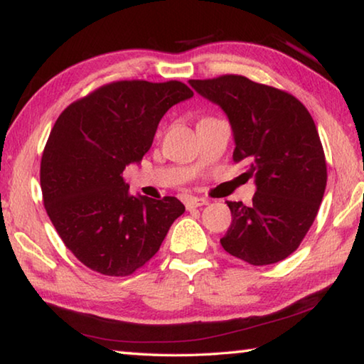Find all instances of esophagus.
Instances as JSON below:
<instances>
[{"label":"esophagus","instance_id":"1","mask_svg":"<svg viewBox=\"0 0 364 364\" xmlns=\"http://www.w3.org/2000/svg\"><path fill=\"white\" fill-rule=\"evenodd\" d=\"M204 205H208V200L204 199V197H189V199L186 200L188 210H193V208L204 207Z\"/></svg>","mask_w":364,"mask_h":364}]
</instances>
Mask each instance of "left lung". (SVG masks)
I'll list each match as a JSON object with an SVG mask.
<instances>
[{
	"mask_svg": "<svg viewBox=\"0 0 364 364\" xmlns=\"http://www.w3.org/2000/svg\"><path fill=\"white\" fill-rule=\"evenodd\" d=\"M189 85L226 114L232 159L247 160L244 175L254 178L257 188L249 205L226 202L232 221L221 245L255 267L284 260L315 221L328 180L310 112L286 91L242 75L189 80Z\"/></svg>",
	"mask_w": 364,
	"mask_h": 364,
	"instance_id": "8db88e82",
	"label": "left lung"
}]
</instances>
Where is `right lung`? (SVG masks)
<instances>
[{
	"label": "right lung",
	"instance_id": "obj_1",
	"mask_svg": "<svg viewBox=\"0 0 364 364\" xmlns=\"http://www.w3.org/2000/svg\"><path fill=\"white\" fill-rule=\"evenodd\" d=\"M193 96L181 82H115L70 104L54 123L41 157L43 200L67 249L88 268L132 274L184 213L176 197L130 194L122 173L151 149L165 112Z\"/></svg>",
	"mask_w": 364,
	"mask_h": 364
}]
</instances>
